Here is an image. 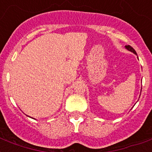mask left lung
I'll use <instances>...</instances> for the list:
<instances>
[{
	"mask_svg": "<svg viewBox=\"0 0 152 152\" xmlns=\"http://www.w3.org/2000/svg\"><path fill=\"white\" fill-rule=\"evenodd\" d=\"M125 48L127 49L128 50H129V51H131V52H132V53H134L135 54H137V52H136V51H135V50L133 48H132V46H130L129 45H128V46H125Z\"/></svg>",
	"mask_w": 152,
	"mask_h": 152,
	"instance_id": "left-lung-1",
	"label": "left lung"
}]
</instances>
